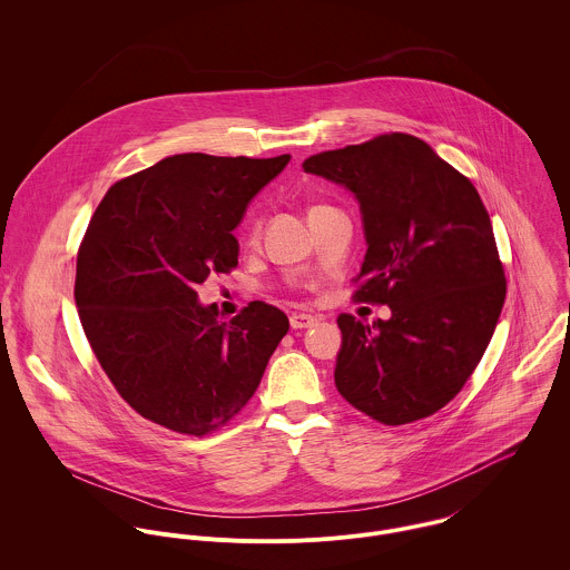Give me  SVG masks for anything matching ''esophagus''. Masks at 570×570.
Instances as JSON below:
<instances>
[{"label":"esophagus","mask_w":570,"mask_h":570,"mask_svg":"<svg viewBox=\"0 0 570 570\" xmlns=\"http://www.w3.org/2000/svg\"><path fill=\"white\" fill-rule=\"evenodd\" d=\"M316 323H318V318L312 316V314H292L289 316L292 328H309V326H314Z\"/></svg>","instance_id":"34e87169"}]
</instances>
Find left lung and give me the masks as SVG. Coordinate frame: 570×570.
Instances as JSON below:
<instances>
[{
  "label": "left lung",
  "instance_id": "8db88e82",
  "mask_svg": "<svg viewBox=\"0 0 570 570\" xmlns=\"http://www.w3.org/2000/svg\"><path fill=\"white\" fill-rule=\"evenodd\" d=\"M305 173L353 193L366 254L355 298L389 321L337 318V393L386 425L434 414L481 362L507 283L474 184L407 134L325 151Z\"/></svg>",
  "mask_w": 570,
  "mask_h": 570
}]
</instances>
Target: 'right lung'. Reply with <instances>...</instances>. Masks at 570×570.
<instances>
[{
  "label": "right lung",
  "mask_w": 570,
  "mask_h": 570,
  "mask_svg": "<svg viewBox=\"0 0 570 570\" xmlns=\"http://www.w3.org/2000/svg\"><path fill=\"white\" fill-rule=\"evenodd\" d=\"M292 156L177 154L116 181L77 258L85 335L120 397L181 434H208L249 402L287 316L254 301L233 321L195 292L239 263L233 235Z\"/></svg>",
  "instance_id": "add662e5"
}]
</instances>
